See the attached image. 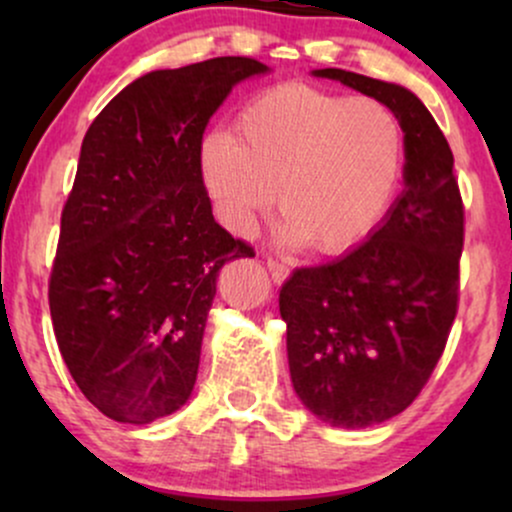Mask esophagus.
Wrapping results in <instances>:
<instances>
[{"label":"esophagus","instance_id":"obj_1","mask_svg":"<svg viewBox=\"0 0 512 512\" xmlns=\"http://www.w3.org/2000/svg\"><path fill=\"white\" fill-rule=\"evenodd\" d=\"M267 269H269V274H272L274 284H284L286 276H289V267H286L284 262L274 260V257H269L267 260Z\"/></svg>","mask_w":512,"mask_h":512}]
</instances>
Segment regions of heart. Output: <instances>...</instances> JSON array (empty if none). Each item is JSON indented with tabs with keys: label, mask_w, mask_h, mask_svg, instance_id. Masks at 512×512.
I'll list each match as a JSON object with an SVG mask.
<instances>
[{
	"label": "heart",
	"mask_w": 512,
	"mask_h": 512,
	"mask_svg": "<svg viewBox=\"0 0 512 512\" xmlns=\"http://www.w3.org/2000/svg\"><path fill=\"white\" fill-rule=\"evenodd\" d=\"M402 163V127L387 105L308 84L260 93L240 110L236 137L211 132L199 149L202 180L231 231L248 236L276 192L286 238L322 255L375 231Z\"/></svg>",
	"instance_id": "b5f03b06"
}]
</instances>
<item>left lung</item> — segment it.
I'll return each mask as SVG.
<instances>
[{"label":"left lung","mask_w":512,"mask_h":512,"mask_svg":"<svg viewBox=\"0 0 512 512\" xmlns=\"http://www.w3.org/2000/svg\"><path fill=\"white\" fill-rule=\"evenodd\" d=\"M395 113L404 192L366 243L296 269L279 291L293 390L337 428L383 424L419 397L457 315L464 207L455 158L426 105L404 86L315 69Z\"/></svg>","instance_id":"8db88e82"}]
</instances>
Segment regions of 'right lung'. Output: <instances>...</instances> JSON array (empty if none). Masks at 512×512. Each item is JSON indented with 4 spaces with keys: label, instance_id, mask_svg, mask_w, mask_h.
Masks as SVG:
<instances>
[{
    "label": "right lung",
    "instance_id": "right-lung-1",
    "mask_svg": "<svg viewBox=\"0 0 512 512\" xmlns=\"http://www.w3.org/2000/svg\"><path fill=\"white\" fill-rule=\"evenodd\" d=\"M264 72L252 57L158 69L88 127L48 298L64 363L108 419L151 424L190 399L219 269L255 257L214 221L199 149L231 88Z\"/></svg>",
    "mask_w": 512,
    "mask_h": 512
}]
</instances>
